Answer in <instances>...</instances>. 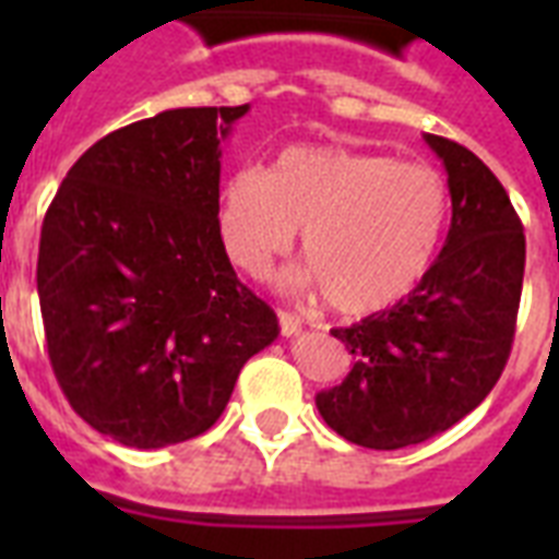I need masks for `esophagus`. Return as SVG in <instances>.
I'll list each match as a JSON object with an SVG mask.
<instances>
[{
	"instance_id": "obj_1",
	"label": "esophagus",
	"mask_w": 559,
	"mask_h": 559,
	"mask_svg": "<svg viewBox=\"0 0 559 559\" xmlns=\"http://www.w3.org/2000/svg\"><path fill=\"white\" fill-rule=\"evenodd\" d=\"M278 328H281V336H296L301 333V319L287 310H278Z\"/></svg>"
}]
</instances>
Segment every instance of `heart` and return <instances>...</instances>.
Returning a JSON list of instances; mask_svg holds the SVG:
<instances>
[{
	"mask_svg": "<svg viewBox=\"0 0 559 559\" xmlns=\"http://www.w3.org/2000/svg\"><path fill=\"white\" fill-rule=\"evenodd\" d=\"M450 214L447 182L429 165L340 144H293L270 170H231L217 193L228 261L261 275L301 228L307 263L293 287H319L342 313H377L426 278Z\"/></svg>",
	"mask_w": 559,
	"mask_h": 559,
	"instance_id": "obj_1",
	"label": "heart"
}]
</instances>
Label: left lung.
Returning <instances> with one entry per match:
<instances>
[{"mask_svg":"<svg viewBox=\"0 0 559 559\" xmlns=\"http://www.w3.org/2000/svg\"><path fill=\"white\" fill-rule=\"evenodd\" d=\"M424 142L447 170V243L406 298L331 331L354 366L316 394L324 424L368 450L424 443L467 417L508 362L520 310L525 235L511 197L476 153Z\"/></svg>","mask_w":559,"mask_h":559,"instance_id":"1","label":"left lung"}]
</instances>
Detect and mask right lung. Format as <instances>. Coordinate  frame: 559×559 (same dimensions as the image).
I'll list each match as a JSON object with an SVG mask.
<instances>
[{
  "instance_id": "obj_1",
  "label": "right lung",
  "mask_w": 559,
  "mask_h": 559,
  "mask_svg": "<svg viewBox=\"0 0 559 559\" xmlns=\"http://www.w3.org/2000/svg\"><path fill=\"white\" fill-rule=\"evenodd\" d=\"M243 107H182L95 142L43 219L48 359L78 415L135 450L217 424L278 319L237 281L217 228L219 144Z\"/></svg>"
}]
</instances>
